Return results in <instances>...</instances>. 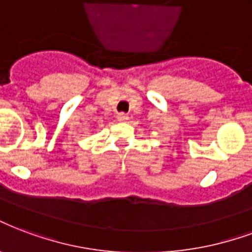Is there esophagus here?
<instances>
[{"instance_id":"1","label":"esophagus","mask_w":252,"mask_h":252,"mask_svg":"<svg viewBox=\"0 0 252 252\" xmlns=\"http://www.w3.org/2000/svg\"><path fill=\"white\" fill-rule=\"evenodd\" d=\"M128 120V116H126V113H119L117 115V121H120V123H126Z\"/></svg>"}]
</instances>
